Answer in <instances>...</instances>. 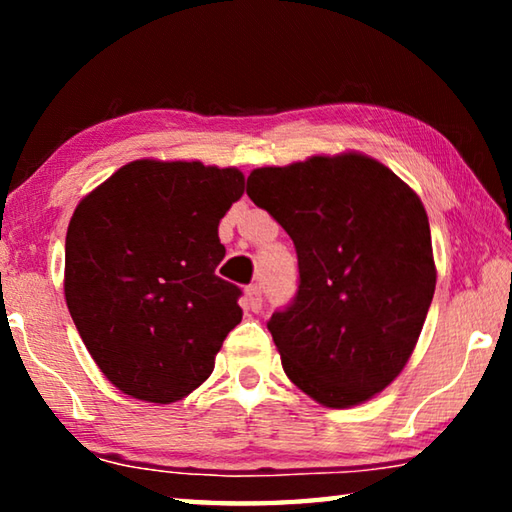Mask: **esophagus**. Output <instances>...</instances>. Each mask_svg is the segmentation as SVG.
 <instances>
[{
	"instance_id": "34e87169",
	"label": "esophagus",
	"mask_w": 512,
	"mask_h": 512,
	"mask_svg": "<svg viewBox=\"0 0 512 512\" xmlns=\"http://www.w3.org/2000/svg\"><path fill=\"white\" fill-rule=\"evenodd\" d=\"M246 305L250 311L262 309V287L259 284H250L246 289Z\"/></svg>"
}]
</instances>
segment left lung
I'll return each mask as SVG.
<instances>
[{
	"label": "left lung",
	"mask_w": 512,
	"mask_h": 512,
	"mask_svg": "<svg viewBox=\"0 0 512 512\" xmlns=\"http://www.w3.org/2000/svg\"><path fill=\"white\" fill-rule=\"evenodd\" d=\"M246 194L298 253V291L268 320L302 393L345 409L391 384L418 343L436 289L424 205L359 153L262 167Z\"/></svg>",
	"instance_id": "1"
}]
</instances>
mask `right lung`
I'll list each match as a JSON object with an SVG mask.
<instances>
[{
    "label": "right lung",
    "mask_w": 512,
    "mask_h": 512,
    "mask_svg": "<svg viewBox=\"0 0 512 512\" xmlns=\"http://www.w3.org/2000/svg\"><path fill=\"white\" fill-rule=\"evenodd\" d=\"M241 194L237 169L135 160L74 210L67 309L121 393L169 404L212 375L241 320V289L214 273L225 255L219 221Z\"/></svg>",
    "instance_id": "obj_1"
}]
</instances>
